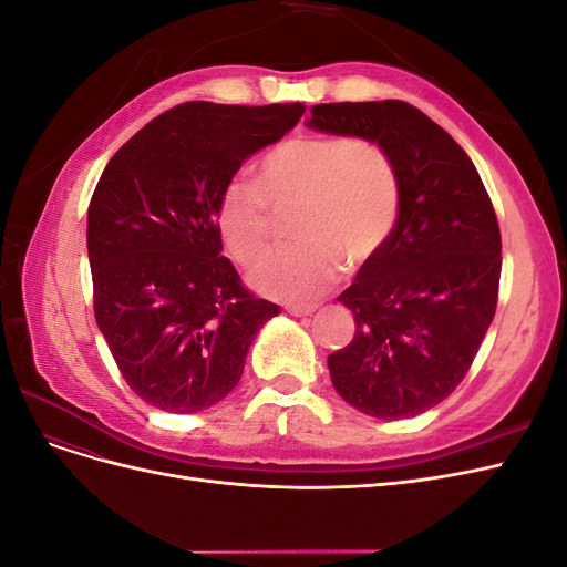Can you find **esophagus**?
<instances>
[{
    "mask_svg": "<svg viewBox=\"0 0 567 567\" xmlns=\"http://www.w3.org/2000/svg\"><path fill=\"white\" fill-rule=\"evenodd\" d=\"M284 310L288 312V315H293V317H305V315H312L315 312V305H302V302H288Z\"/></svg>",
    "mask_w": 567,
    "mask_h": 567,
    "instance_id": "1",
    "label": "esophagus"
}]
</instances>
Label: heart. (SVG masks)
Returning <instances> with one entry per match:
<instances>
[{"mask_svg": "<svg viewBox=\"0 0 567 567\" xmlns=\"http://www.w3.org/2000/svg\"><path fill=\"white\" fill-rule=\"evenodd\" d=\"M293 205L290 236H298L250 274L265 296L312 300L340 274L383 248L400 213V182L385 153L346 134H298L274 146L255 167V186L231 182L217 219L227 250L252 265L269 246L271 210Z\"/></svg>", "mask_w": 567, "mask_h": 567, "instance_id": "b5f03b06", "label": "heart"}]
</instances>
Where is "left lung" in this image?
<instances>
[{"mask_svg":"<svg viewBox=\"0 0 567 567\" xmlns=\"http://www.w3.org/2000/svg\"><path fill=\"white\" fill-rule=\"evenodd\" d=\"M310 113L315 130L379 144L400 182L388 241L338 296L354 315V338L329 354L333 388L367 416H419L456 390L494 319V205L466 151L406 101H342Z\"/></svg>","mask_w":567,"mask_h":567,"instance_id":"8db88e82","label":"left lung"}]
</instances>
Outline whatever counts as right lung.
Returning <instances> with one entry per match:
<instances>
[{"mask_svg":"<svg viewBox=\"0 0 567 567\" xmlns=\"http://www.w3.org/2000/svg\"><path fill=\"white\" fill-rule=\"evenodd\" d=\"M302 104L186 101L109 161L87 213L94 317L134 394L194 414L241 381L279 307L221 255L217 208L236 169L298 125Z\"/></svg>","mask_w":567,"mask_h":567,"instance_id":"right-lung-1","label":"right lung"}]
</instances>
